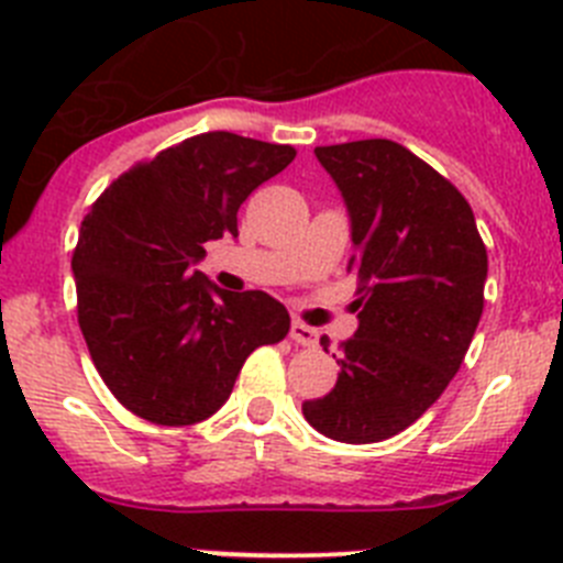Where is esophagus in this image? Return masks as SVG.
I'll return each instance as SVG.
<instances>
[{
    "mask_svg": "<svg viewBox=\"0 0 563 563\" xmlns=\"http://www.w3.org/2000/svg\"><path fill=\"white\" fill-rule=\"evenodd\" d=\"M288 336H291L294 344H302V347H317V344H319V331H317V328L306 325V322H300V319H294Z\"/></svg>",
    "mask_w": 563,
    "mask_h": 563,
    "instance_id": "34e87169",
    "label": "esophagus"
}]
</instances>
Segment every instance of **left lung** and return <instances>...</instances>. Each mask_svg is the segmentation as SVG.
I'll return each instance as SVG.
<instances>
[{
  "instance_id": "1",
  "label": "left lung",
  "mask_w": 563,
  "mask_h": 563,
  "mask_svg": "<svg viewBox=\"0 0 563 563\" xmlns=\"http://www.w3.org/2000/svg\"><path fill=\"white\" fill-rule=\"evenodd\" d=\"M313 154L351 219L358 328L336 387L302 415L339 443H378L427 412L463 364L488 255L457 187L404 145L358 140Z\"/></svg>"
}]
</instances>
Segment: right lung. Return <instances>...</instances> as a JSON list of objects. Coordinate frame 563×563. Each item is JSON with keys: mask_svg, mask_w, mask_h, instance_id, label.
<instances>
[{"mask_svg": "<svg viewBox=\"0 0 563 563\" xmlns=\"http://www.w3.org/2000/svg\"><path fill=\"white\" fill-rule=\"evenodd\" d=\"M297 156L230 131L190 136L120 176L92 205L73 255L78 322L106 387L159 427L219 412L246 356L288 333L266 291H224L196 263L238 238V207Z\"/></svg>", "mask_w": 563, "mask_h": 563, "instance_id": "1", "label": "right lung"}]
</instances>
